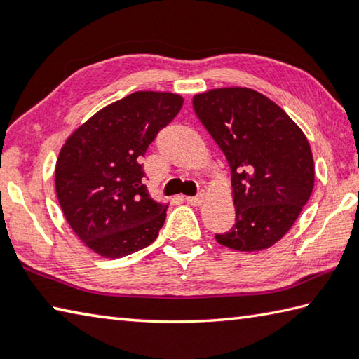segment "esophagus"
<instances>
[{"label": "esophagus", "mask_w": 359, "mask_h": 359, "mask_svg": "<svg viewBox=\"0 0 359 359\" xmlns=\"http://www.w3.org/2000/svg\"><path fill=\"white\" fill-rule=\"evenodd\" d=\"M204 199H205V194L199 193L198 196H187L185 201L191 205H201L204 203Z\"/></svg>", "instance_id": "34e87169"}]
</instances>
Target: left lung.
Masks as SVG:
<instances>
[{
  "label": "left lung",
  "instance_id": "obj_1",
  "mask_svg": "<svg viewBox=\"0 0 359 359\" xmlns=\"http://www.w3.org/2000/svg\"><path fill=\"white\" fill-rule=\"evenodd\" d=\"M193 107L226 156L236 223L218 244L258 252L280 241L311 198L315 165L306 135L267 96L245 87L194 95Z\"/></svg>",
  "mask_w": 359,
  "mask_h": 359
}]
</instances>
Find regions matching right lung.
I'll return each mask as SVG.
<instances>
[{
	"instance_id": "1",
	"label": "right lung",
	"mask_w": 359,
	"mask_h": 359,
	"mask_svg": "<svg viewBox=\"0 0 359 359\" xmlns=\"http://www.w3.org/2000/svg\"><path fill=\"white\" fill-rule=\"evenodd\" d=\"M182 104L180 95L131 93L102 107L66 139L55 190L66 222L90 250L121 258L156 239L168 204L150 198L141 158Z\"/></svg>"
}]
</instances>
